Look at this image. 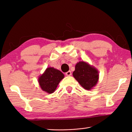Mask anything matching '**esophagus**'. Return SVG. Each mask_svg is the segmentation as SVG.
<instances>
[{
    "instance_id": "1",
    "label": "esophagus",
    "mask_w": 132,
    "mask_h": 132,
    "mask_svg": "<svg viewBox=\"0 0 132 132\" xmlns=\"http://www.w3.org/2000/svg\"><path fill=\"white\" fill-rule=\"evenodd\" d=\"M65 74L66 76H70V75H71V72L70 71H69L66 72Z\"/></svg>"
}]
</instances>
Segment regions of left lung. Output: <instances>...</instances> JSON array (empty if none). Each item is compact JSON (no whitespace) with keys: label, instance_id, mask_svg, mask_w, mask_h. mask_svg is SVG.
I'll list each match as a JSON object with an SVG mask.
<instances>
[{"label":"left lung","instance_id":"left-lung-1","mask_svg":"<svg viewBox=\"0 0 132 132\" xmlns=\"http://www.w3.org/2000/svg\"><path fill=\"white\" fill-rule=\"evenodd\" d=\"M73 76L81 86L86 90H91L96 86L99 79L98 70L84 61L76 64Z\"/></svg>","mask_w":132,"mask_h":132}]
</instances>
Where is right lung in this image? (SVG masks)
Returning a JSON list of instances; mask_svg holds the SVG:
<instances>
[{"label": "right lung", "instance_id": "obj_1", "mask_svg": "<svg viewBox=\"0 0 132 132\" xmlns=\"http://www.w3.org/2000/svg\"><path fill=\"white\" fill-rule=\"evenodd\" d=\"M64 78L63 73L54 67H47L39 76L38 82L42 89L48 93H53L59 82Z\"/></svg>", "mask_w": 132, "mask_h": 132}]
</instances>
